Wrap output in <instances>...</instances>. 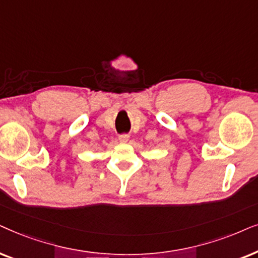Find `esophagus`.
<instances>
[{
  "instance_id": "1",
  "label": "esophagus",
  "mask_w": 258,
  "mask_h": 258,
  "mask_svg": "<svg viewBox=\"0 0 258 258\" xmlns=\"http://www.w3.org/2000/svg\"><path fill=\"white\" fill-rule=\"evenodd\" d=\"M128 135H121V136H119V142L120 143H127L128 142Z\"/></svg>"
}]
</instances>
